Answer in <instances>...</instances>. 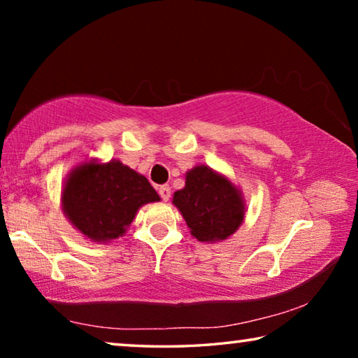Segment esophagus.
<instances>
[{
	"mask_svg": "<svg viewBox=\"0 0 358 358\" xmlns=\"http://www.w3.org/2000/svg\"><path fill=\"white\" fill-rule=\"evenodd\" d=\"M157 192H159V196H161V199L164 202H167L169 199H171V186H169V185L159 186V189H157Z\"/></svg>",
	"mask_w": 358,
	"mask_h": 358,
	"instance_id": "1",
	"label": "esophagus"
}]
</instances>
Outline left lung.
<instances>
[{
	"instance_id": "left-lung-1",
	"label": "left lung",
	"mask_w": 358,
	"mask_h": 358,
	"mask_svg": "<svg viewBox=\"0 0 358 358\" xmlns=\"http://www.w3.org/2000/svg\"><path fill=\"white\" fill-rule=\"evenodd\" d=\"M173 203L199 241L226 240L245 217L240 191L207 166L186 173V185L173 194Z\"/></svg>"
}]
</instances>
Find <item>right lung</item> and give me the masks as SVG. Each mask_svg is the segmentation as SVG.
<instances>
[{
  "label": "right lung",
  "mask_w": 358,
  "mask_h": 358,
  "mask_svg": "<svg viewBox=\"0 0 358 358\" xmlns=\"http://www.w3.org/2000/svg\"><path fill=\"white\" fill-rule=\"evenodd\" d=\"M157 201L159 196L148 180L120 161L77 167L63 189L64 215L93 241L121 237L137 210Z\"/></svg>",
  "instance_id": "add662e5"
}]
</instances>
